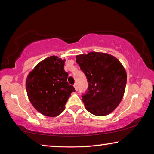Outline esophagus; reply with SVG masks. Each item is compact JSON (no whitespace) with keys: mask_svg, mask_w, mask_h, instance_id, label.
<instances>
[{"mask_svg":"<svg viewBox=\"0 0 154 154\" xmlns=\"http://www.w3.org/2000/svg\"><path fill=\"white\" fill-rule=\"evenodd\" d=\"M74 87L75 88V90L77 91L78 90V85H77V83H75V84H74Z\"/></svg>","mask_w":154,"mask_h":154,"instance_id":"34e87169","label":"esophagus"}]
</instances>
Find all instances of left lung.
Wrapping results in <instances>:
<instances>
[{
  "label": "left lung",
  "instance_id": "obj_1",
  "mask_svg": "<svg viewBox=\"0 0 154 154\" xmlns=\"http://www.w3.org/2000/svg\"><path fill=\"white\" fill-rule=\"evenodd\" d=\"M76 62L89 83L82 96L85 109L96 116L111 113L124 94L127 75L123 65L113 56L96 51L77 55Z\"/></svg>",
  "mask_w": 154,
  "mask_h": 154
}]
</instances>
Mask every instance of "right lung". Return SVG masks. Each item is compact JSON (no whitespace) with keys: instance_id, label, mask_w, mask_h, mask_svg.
I'll use <instances>...</instances> for the list:
<instances>
[{"instance_id":"right-lung-1","label":"right lung","mask_w":154,"mask_h":154,"mask_svg":"<svg viewBox=\"0 0 154 154\" xmlns=\"http://www.w3.org/2000/svg\"><path fill=\"white\" fill-rule=\"evenodd\" d=\"M66 60L48 57L36 65L26 81L30 102L43 116L56 117L64 111L68 99L75 89L67 82Z\"/></svg>"}]
</instances>
